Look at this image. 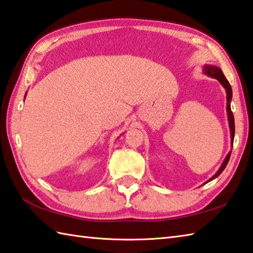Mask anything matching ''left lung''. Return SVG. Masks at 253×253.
I'll list each match as a JSON object with an SVG mask.
<instances>
[{
	"instance_id": "obj_1",
	"label": "left lung",
	"mask_w": 253,
	"mask_h": 253,
	"mask_svg": "<svg viewBox=\"0 0 253 253\" xmlns=\"http://www.w3.org/2000/svg\"><path fill=\"white\" fill-rule=\"evenodd\" d=\"M204 73L208 74L209 76L213 77V79L217 80L219 83L224 86V88L226 89V92H227V112H228V121H229V127H230V134H231V143H234V136H235V119H234V115L233 112H231L230 109V100H231V97H233V91H231V86L229 84V82L226 80L225 75L223 74V72L217 66H211V65H205L204 66ZM230 158V153L227 155V157L225 158V161L221 165L219 170L217 172H216L214 176L212 177V179L210 180H213L216 177H218L219 174L223 172V170L225 169V167L227 166L228 161Z\"/></svg>"
}]
</instances>
